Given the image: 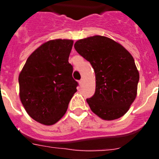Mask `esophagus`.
Here are the masks:
<instances>
[{"instance_id":"1","label":"esophagus","mask_w":159,"mask_h":159,"mask_svg":"<svg viewBox=\"0 0 159 159\" xmlns=\"http://www.w3.org/2000/svg\"><path fill=\"white\" fill-rule=\"evenodd\" d=\"M79 84H80V85H83V84H84V80H83V79H81L79 81Z\"/></svg>"}]
</instances>
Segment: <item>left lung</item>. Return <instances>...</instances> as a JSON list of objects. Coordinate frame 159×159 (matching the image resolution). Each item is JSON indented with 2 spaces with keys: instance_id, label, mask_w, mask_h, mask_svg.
Wrapping results in <instances>:
<instances>
[{
  "instance_id": "left-lung-1",
  "label": "left lung",
  "mask_w": 159,
  "mask_h": 159,
  "mask_svg": "<svg viewBox=\"0 0 159 159\" xmlns=\"http://www.w3.org/2000/svg\"><path fill=\"white\" fill-rule=\"evenodd\" d=\"M74 47L95 71V94L87 99L91 110L104 120L124 116L135 99L139 80L130 53L120 43L102 36L80 40Z\"/></svg>"
}]
</instances>
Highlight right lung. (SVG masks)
<instances>
[{
    "instance_id": "1",
    "label": "right lung",
    "mask_w": 159,
    "mask_h": 159,
    "mask_svg": "<svg viewBox=\"0 0 159 159\" xmlns=\"http://www.w3.org/2000/svg\"><path fill=\"white\" fill-rule=\"evenodd\" d=\"M71 40H52L29 56L19 75L20 98L31 118L43 125L55 124L66 113L77 92L68 62Z\"/></svg>"
}]
</instances>
